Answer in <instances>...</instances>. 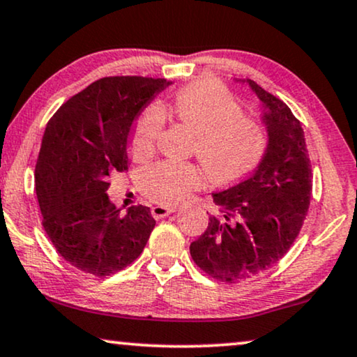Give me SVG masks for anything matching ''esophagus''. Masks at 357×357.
<instances>
[{
	"label": "esophagus",
	"mask_w": 357,
	"mask_h": 357,
	"mask_svg": "<svg viewBox=\"0 0 357 357\" xmlns=\"http://www.w3.org/2000/svg\"><path fill=\"white\" fill-rule=\"evenodd\" d=\"M178 207H168V205H155L152 207V217L153 218H163L167 215L176 212Z\"/></svg>",
	"instance_id": "1"
}]
</instances>
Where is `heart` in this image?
Wrapping results in <instances>:
<instances>
[{
    "mask_svg": "<svg viewBox=\"0 0 357 357\" xmlns=\"http://www.w3.org/2000/svg\"><path fill=\"white\" fill-rule=\"evenodd\" d=\"M174 116L195 135L192 152L213 183H231L254 172L267 150V132L227 89L217 84H194L179 90L173 102ZM165 123L160 103H150L139 114L129 152L135 160L147 158ZM202 184L195 163L163 160L140 173V185L150 199L178 204Z\"/></svg>",
    "mask_w": 357,
    "mask_h": 357,
    "instance_id": "1",
    "label": "heart"
}]
</instances>
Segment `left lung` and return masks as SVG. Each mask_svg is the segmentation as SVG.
<instances>
[{"label":"left lung","mask_w":357,"mask_h":357,"mask_svg":"<svg viewBox=\"0 0 357 357\" xmlns=\"http://www.w3.org/2000/svg\"><path fill=\"white\" fill-rule=\"evenodd\" d=\"M243 82L264 107L267 150L249 178L212 194L217 213L189 248L195 265L223 283H239L278 264L298 238L312 195V167L299 119L254 80Z\"/></svg>","instance_id":"obj_1"}]
</instances>
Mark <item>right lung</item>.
Returning <instances> with one entry per match:
<instances>
[{"instance_id": "add662e5", "label": "right lung", "mask_w": 357, "mask_h": 357, "mask_svg": "<svg viewBox=\"0 0 357 357\" xmlns=\"http://www.w3.org/2000/svg\"><path fill=\"white\" fill-rule=\"evenodd\" d=\"M167 79L95 80L63 103L45 129L35 167L43 228L58 254L95 277L126 268L155 228L149 207L126 213L109 202V176L128 169L134 119L167 89Z\"/></svg>"}]
</instances>
